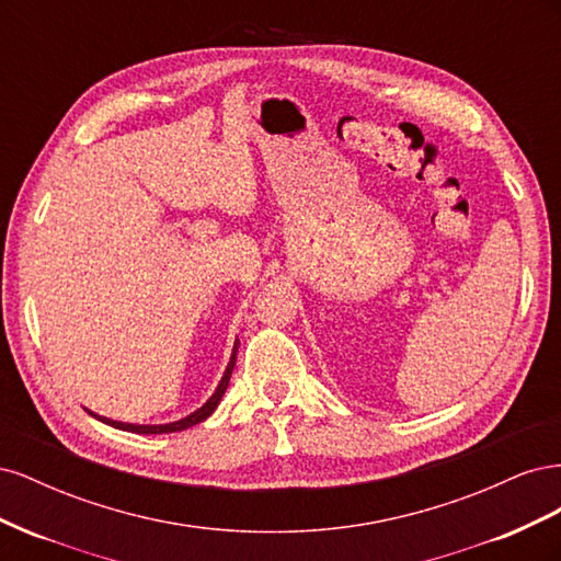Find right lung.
<instances>
[{"label": "right lung", "instance_id": "add662e5", "mask_svg": "<svg viewBox=\"0 0 561 561\" xmlns=\"http://www.w3.org/2000/svg\"><path fill=\"white\" fill-rule=\"evenodd\" d=\"M239 344H241V342H239V339H236V342H233V351H231V358H229V365H227V369H225L222 379H219V383H217V388H215V393L206 400V404H201L196 412L186 414L184 419H178V421H171V423H145V426H140V423H122V421H114V419H107V416H100V414H95V412H91V410H89V414H91V416H95L98 421L107 423V426H112V428L128 431V433H138V435L175 433V431H184V428H190V426H196V423L206 421V419L217 410L219 400H222L225 390H227V386H229V379H231L233 365H236V353H239Z\"/></svg>", "mask_w": 561, "mask_h": 561}]
</instances>
